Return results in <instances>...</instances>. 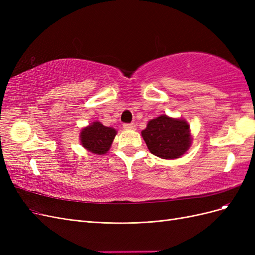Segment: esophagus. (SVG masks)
Here are the masks:
<instances>
[{
	"label": "esophagus",
	"instance_id": "esophagus-1",
	"mask_svg": "<svg viewBox=\"0 0 255 255\" xmlns=\"http://www.w3.org/2000/svg\"><path fill=\"white\" fill-rule=\"evenodd\" d=\"M123 128L134 130V129H136V126L134 125V123H125V125H123Z\"/></svg>",
	"mask_w": 255,
	"mask_h": 255
}]
</instances>
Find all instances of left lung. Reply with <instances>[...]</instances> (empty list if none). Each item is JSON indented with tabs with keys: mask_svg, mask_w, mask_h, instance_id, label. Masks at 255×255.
Returning <instances> with one entry per match:
<instances>
[{
	"mask_svg": "<svg viewBox=\"0 0 255 255\" xmlns=\"http://www.w3.org/2000/svg\"><path fill=\"white\" fill-rule=\"evenodd\" d=\"M141 135L150 152L163 159L181 157L188 151L192 140L187 121L167 115L150 120Z\"/></svg>",
	"mask_w": 255,
	"mask_h": 255,
	"instance_id": "8db88e82",
	"label": "left lung"
}]
</instances>
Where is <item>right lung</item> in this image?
<instances>
[{
  "label": "right lung",
  "instance_id": "obj_1",
  "mask_svg": "<svg viewBox=\"0 0 255 255\" xmlns=\"http://www.w3.org/2000/svg\"><path fill=\"white\" fill-rule=\"evenodd\" d=\"M116 134L115 128L96 121L81 130V143L89 152L102 155L110 150Z\"/></svg>",
  "mask_w": 255,
  "mask_h": 255
}]
</instances>
